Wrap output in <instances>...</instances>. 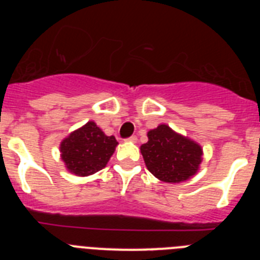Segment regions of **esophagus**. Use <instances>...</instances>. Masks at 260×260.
I'll use <instances>...</instances> for the list:
<instances>
[{"instance_id":"34e87169","label":"esophagus","mask_w":260,"mask_h":260,"mask_svg":"<svg viewBox=\"0 0 260 260\" xmlns=\"http://www.w3.org/2000/svg\"><path fill=\"white\" fill-rule=\"evenodd\" d=\"M137 141H138V138L135 137V135H133V137H130V138H127V139H126V142H132V143H135Z\"/></svg>"}]
</instances>
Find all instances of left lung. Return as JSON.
<instances>
[{"label":"left lung","instance_id":"1","mask_svg":"<svg viewBox=\"0 0 260 260\" xmlns=\"http://www.w3.org/2000/svg\"><path fill=\"white\" fill-rule=\"evenodd\" d=\"M148 142L141 146L147 169L162 182L178 183L197 174L203 160L201 144L165 123L147 133Z\"/></svg>","mask_w":260,"mask_h":260}]
</instances>
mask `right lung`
<instances>
[{"label":"right lung","mask_w":260,"mask_h":260,"mask_svg":"<svg viewBox=\"0 0 260 260\" xmlns=\"http://www.w3.org/2000/svg\"><path fill=\"white\" fill-rule=\"evenodd\" d=\"M118 142L105 135L93 121L71 132L59 144L61 158L70 173L87 177L107 167Z\"/></svg>","instance_id":"add662e5"}]
</instances>
